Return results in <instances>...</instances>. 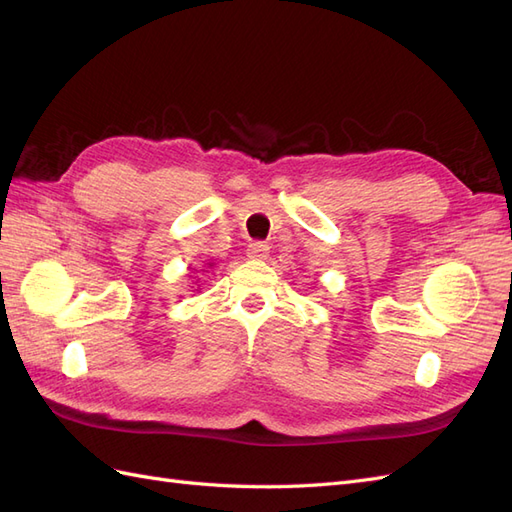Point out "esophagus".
Masks as SVG:
<instances>
[{
	"label": "esophagus",
	"mask_w": 512,
	"mask_h": 512,
	"mask_svg": "<svg viewBox=\"0 0 512 512\" xmlns=\"http://www.w3.org/2000/svg\"><path fill=\"white\" fill-rule=\"evenodd\" d=\"M269 256V245L262 243V241H256L252 243L250 247H247V258L252 260H265Z\"/></svg>",
	"instance_id": "1"
}]
</instances>
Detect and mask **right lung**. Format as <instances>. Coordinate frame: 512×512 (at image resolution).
<instances>
[{"label":"right lung","mask_w":512,"mask_h":512,"mask_svg":"<svg viewBox=\"0 0 512 512\" xmlns=\"http://www.w3.org/2000/svg\"><path fill=\"white\" fill-rule=\"evenodd\" d=\"M207 267L211 269V267H213V262H207ZM200 271H205V269H200ZM192 273H194V271H192ZM196 273H198V271H196ZM192 280H196V277H192ZM192 284H194V282H192ZM196 284H198V282H196ZM192 288H194V286H192Z\"/></svg>","instance_id":"1"}]
</instances>
